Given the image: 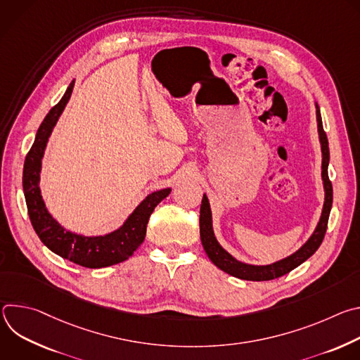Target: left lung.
<instances>
[{"label": "left lung", "mask_w": 360, "mask_h": 360, "mask_svg": "<svg viewBox=\"0 0 360 360\" xmlns=\"http://www.w3.org/2000/svg\"><path fill=\"white\" fill-rule=\"evenodd\" d=\"M316 107V122H318V135L321 142V150H322V182H323V191H325V202L322 214L319 218V222L312 232V235L307 238V240L292 255L286 256L283 259H279L269 265H252L238 261L235 256H232L226 249L222 248V245L218 242L215 232H214V224H212V211L208 196L203 193L202 203H200V215H199V229H200V242L202 246L207 252L208 258L212 261L214 265H217L221 271L243 279V281H271L279 276H283L302 265L306 259H309L311 256L318 250L321 246L325 232L328 228V219L332 210V200H333V189L332 184L328 176V167H329V143L328 136L323 131L322 125V117L318 102H315Z\"/></svg>", "instance_id": "obj_1"}]
</instances>
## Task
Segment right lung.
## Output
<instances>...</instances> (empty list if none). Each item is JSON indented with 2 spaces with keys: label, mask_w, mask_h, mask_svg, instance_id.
I'll use <instances>...</instances> for the list:
<instances>
[{
  "label": "right lung",
  "mask_w": 360,
  "mask_h": 360,
  "mask_svg": "<svg viewBox=\"0 0 360 360\" xmlns=\"http://www.w3.org/2000/svg\"><path fill=\"white\" fill-rule=\"evenodd\" d=\"M72 88L74 82L70 84L58 104L51 108L37 131L35 141L24 162L22 189L34 231L49 250L85 268H107L127 261L141 246L145 239L150 214L172 189L165 188L146 195L120 228L104 235H82L72 232L64 228L49 214L39 188L42 160L48 139L68 104Z\"/></svg>",
  "instance_id": "add662e5"
}]
</instances>
